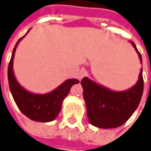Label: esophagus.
I'll return each mask as SVG.
<instances>
[{"label": "esophagus", "mask_w": 151, "mask_h": 151, "mask_svg": "<svg viewBox=\"0 0 151 151\" xmlns=\"http://www.w3.org/2000/svg\"><path fill=\"white\" fill-rule=\"evenodd\" d=\"M85 75H86V72L84 70H80L78 72V78L80 80V79H82L85 77Z\"/></svg>", "instance_id": "esophagus-1"}]
</instances>
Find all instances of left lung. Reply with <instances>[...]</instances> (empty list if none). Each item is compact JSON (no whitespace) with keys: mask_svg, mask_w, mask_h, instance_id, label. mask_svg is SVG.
Instances as JSON below:
<instances>
[{"mask_svg":"<svg viewBox=\"0 0 151 151\" xmlns=\"http://www.w3.org/2000/svg\"><path fill=\"white\" fill-rule=\"evenodd\" d=\"M130 44L142 64V56L135 43L131 41ZM81 85L90 123L103 129L116 128L130 118L140 103L144 91L143 68L137 83L125 91H112L87 77L81 80Z\"/></svg>","mask_w":151,"mask_h":151,"instance_id":"1","label":"left lung"}]
</instances>
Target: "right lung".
Returning <instances> with one entry per match:
<instances>
[{
    "label": "right lung",
    "mask_w": 151,
    "mask_h": 151,
    "mask_svg": "<svg viewBox=\"0 0 151 151\" xmlns=\"http://www.w3.org/2000/svg\"><path fill=\"white\" fill-rule=\"evenodd\" d=\"M28 32L29 30L27 33ZM24 36L17 41L13 50L12 57L8 65L7 78L10 91L18 108L25 116L36 122H51L59 115L61 110L62 103L65 98L68 95L72 86L75 84H78L79 81L77 78L66 79L56 89L45 94L34 93L21 86L15 78L13 65L16 47Z\"/></svg>",
    "instance_id": "add662e5"
}]
</instances>
